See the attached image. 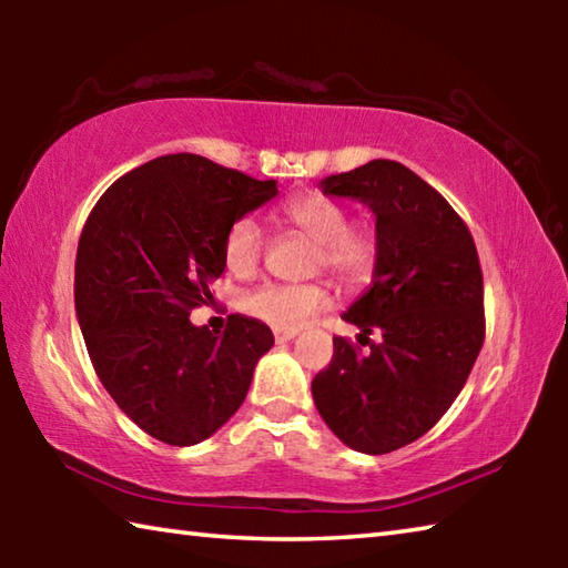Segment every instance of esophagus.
Segmentation results:
<instances>
[{"label": "esophagus", "mask_w": 568, "mask_h": 568, "mask_svg": "<svg viewBox=\"0 0 568 568\" xmlns=\"http://www.w3.org/2000/svg\"><path fill=\"white\" fill-rule=\"evenodd\" d=\"M297 331H275V343H291Z\"/></svg>", "instance_id": "34e87169"}]
</instances>
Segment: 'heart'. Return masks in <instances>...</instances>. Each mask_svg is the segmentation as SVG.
<instances>
[{"label":"heart","instance_id":"obj_1","mask_svg":"<svg viewBox=\"0 0 568 568\" xmlns=\"http://www.w3.org/2000/svg\"><path fill=\"white\" fill-rule=\"evenodd\" d=\"M283 220L297 233L315 240L311 267L331 271L345 287H361L376 273L381 237L371 223H348V207L323 192H297L283 203ZM265 233L255 217H237L223 237L225 267L237 277H250L263 261ZM243 311L273 325L275 331H297L328 311L333 287L325 277L307 283H265L243 295Z\"/></svg>","mask_w":568,"mask_h":568}]
</instances>
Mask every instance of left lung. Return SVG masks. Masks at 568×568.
Listing matches in <instances>:
<instances>
[{"label":"left lung","mask_w":568,"mask_h":568,"mask_svg":"<svg viewBox=\"0 0 568 568\" xmlns=\"http://www.w3.org/2000/svg\"><path fill=\"white\" fill-rule=\"evenodd\" d=\"M323 190L376 213L381 261L371 291L343 313L371 353L333 338L313 400L345 446L390 454L428 434L466 386L486 335L484 273L464 220L400 162L371 160Z\"/></svg>","instance_id":"obj_1"}]
</instances>
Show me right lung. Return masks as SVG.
Returning a JSON list of instances; mask_svg holds the SVG:
<instances>
[{"label": "right lung", "mask_w": 568, "mask_h": 568, "mask_svg": "<svg viewBox=\"0 0 568 568\" xmlns=\"http://www.w3.org/2000/svg\"><path fill=\"white\" fill-rule=\"evenodd\" d=\"M277 195L275 180L180 152L104 190L82 227L74 305L94 373L132 423L170 446L213 436L243 406L265 323L230 315L215 335L190 323L223 275L233 220Z\"/></svg>", "instance_id": "1"}]
</instances>
